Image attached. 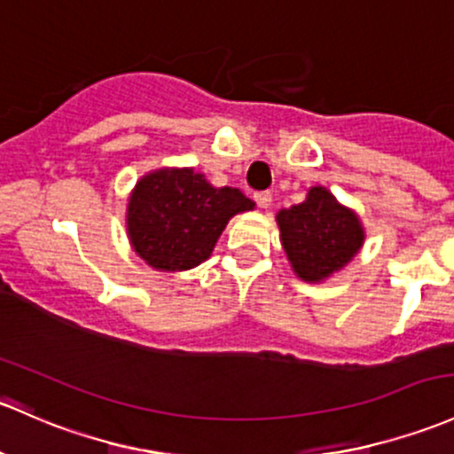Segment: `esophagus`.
<instances>
[{
    "instance_id": "34e87169",
    "label": "esophagus",
    "mask_w": 454,
    "mask_h": 454,
    "mask_svg": "<svg viewBox=\"0 0 454 454\" xmlns=\"http://www.w3.org/2000/svg\"><path fill=\"white\" fill-rule=\"evenodd\" d=\"M254 202L259 208H270L271 204V193L270 191H261V193L254 195Z\"/></svg>"
}]
</instances>
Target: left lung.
<instances>
[{"label":"left lung","instance_id":"obj_1","mask_svg":"<svg viewBox=\"0 0 454 454\" xmlns=\"http://www.w3.org/2000/svg\"><path fill=\"white\" fill-rule=\"evenodd\" d=\"M287 261L304 283H324L350 263L365 243V228L350 207L322 184L307 198L276 213Z\"/></svg>","mask_w":454,"mask_h":454}]
</instances>
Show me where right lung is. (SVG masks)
<instances>
[{"instance_id":"obj_1","label":"right lung","mask_w":454,"mask_h":454,"mask_svg":"<svg viewBox=\"0 0 454 454\" xmlns=\"http://www.w3.org/2000/svg\"><path fill=\"white\" fill-rule=\"evenodd\" d=\"M254 202L235 187H213L193 167H160L137 180L126 207L132 250L156 271H187L208 259L235 215Z\"/></svg>"}]
</instances>
